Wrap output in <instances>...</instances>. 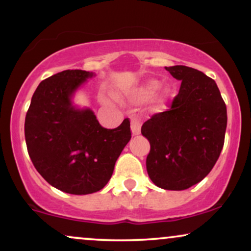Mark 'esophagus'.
Masks as SVG:
<instances>
[{
	"instance_id": "esophagus-1",
	"label": "esophagus",
	"mask_w": 251,
	"mask_h": 251,
	"mask_svg": "<svg viewBox=\"0 0 251 251\" xmlns=\"http://www.w3.org/2000/svg\"><path fill=\"white\" fill-rule=\"evenodd\" d=\"M140 128H142V120L140 118L134 117L131 119V131L133 135H138L140 133Z\"/></svg>"
}]
</instances>
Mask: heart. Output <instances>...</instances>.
<instances>
[{
	"instance_id": "heart-1",
	"label": "heart",
	"mask_w": 251,
	"mask_h": 251,
	"mask_svg": "<svg viewBox=\"0 0 251 251\" xmlns=\"http://www.w3.org/2000/svg\"><path fill=\"white\" fill-rule=\"evenodd\" d=\"M158 88H159V82L155 81V80H150V81L144 83L142 87L139 88V91H138L137 93V99L140 100V101H145V100L151 99V98L154 96V93L157 92ZM168 97L169 91H165L162 96H160L159 101L164 102Z\"/></svg>"
}]
</instances>
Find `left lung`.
Instances as JSON below:
<instances>
[{
    "label": "left lung",
    "instance_id": "left-lung-1",
    "mask_svg": "<svg viewBox=\"0 0 251 251\" xmlns=\"http://www.w3.org/2000/svg\"><path fill=\"white\" fill-rule=\"evenodd\" d=\"M165 70L181 80L170 108L142 126L149 139V177L165 190H185L209 175L220 157L226 129V106L211 77L186 66Z\"/></svg>",
    "mask_w": 251,
    "mask_h": 251
}]
</instances>
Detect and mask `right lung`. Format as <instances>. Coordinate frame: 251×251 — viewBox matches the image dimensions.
Listing matches in <instances>:
<instances>
[{"label":"right lung","mask_w":251,"mask_h":251,"mask_svg":"<svg viewBox=\"0 0 251 251\" xmlns=\"http://www.w3.org/2000/svg\"><path fill=\"white\" fill-rule=\"evenodd\" d=\"M93 73L67 70L40 82L25 122L34 166L51 186L72 195L101 190L131 139L128 118L117 128L100 125L89 108L72 105L74 92Z\"/></svg>","instance_id":"right-lung-1"}]
</instances>
